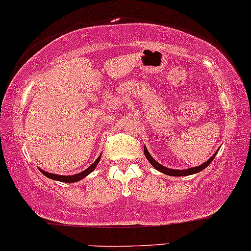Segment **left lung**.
Listing matches in <instances>:
<instances>
[{"instance_id": "8db88e82", "label": "left lung", "mask_w": 251, "mask_h": 251, "mask_svg": "<svg viewBox=\"0 0 251 251\" xmlns=\"http://www.w3.org/2000/svg\"><path fill=\"white\" fill-rule=\"evenodd\" d=\"M144 153H145V155H146L147 160H149V161L151 162V165H152L153 167L155 168V170H158L159 172H161V173H164V174L171 175V176H186V175H192V174L199 173V172H201L202 170H204V168H206L207 166L213 161L214 158H215V155H216V153H215V154H214L212 158L208 159L207 161L204 162V164L198 166V167L188 168V170H172V168L165 167V166L160 165L158 161H155V160L152 158V155L150 154V152H149V151H147V149L145 146H144Z\"/></svg>"}]
</instances>
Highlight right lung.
Returning <instances> with one entry per match:
<instances>
[{
    "instance_id": "right-lung-1",
    "label": "right lung",
    "mask_w": 251,
    "mask_h": 251,
    "mask_svg": "<svg viewBox=\"0 0 251 251\" xmlns=\"http://www.w3.org/2000/svg\"><path fill=\"white\" fill-rule=\"evenodd\" d=\"M100 156L99 155L98 158H97V160L93 164L90 166L89 168H86L85 171L80 172V173L78 174H75V175H59V174H52V173H48V172L45 171H42L39 170L43 173L45 176L49 177V179H52V180H56V181H60V182H77V181H79L81 179H84V177L86 176V175H89L91 172L95 171V168L97 167V165H98L99 160H100Z\"/></svg>"
}]
</instances>
